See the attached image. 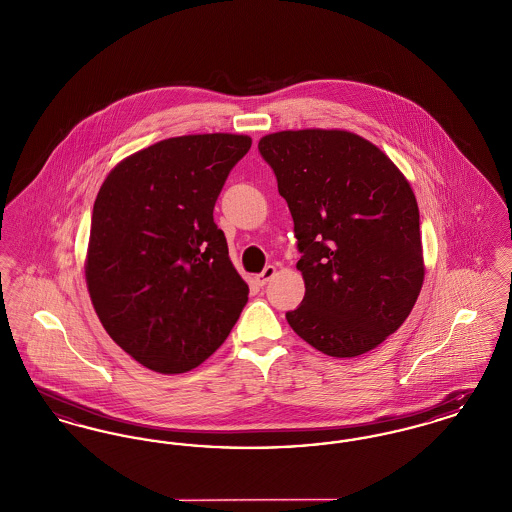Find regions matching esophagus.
<instances>
[{
  "mask_svg": "<svg viewBox=\"0 0 512 512\" xmlns=\"http://www.w3.org/2000/svg\"><path fill=\"white\" fill-rule=\"evenodd\" d=\"M274 274H276V268L272 267V265H268V267H265V270H263L261 274H257V276H255V282H257L259 286H265V284H267L268 280H270Z\"/></svg>",
  "mask_w": 512,
  "mask_h": 512,
  "instance_id": "esophagus-1",
  "label": "esophagus"
}]
</instances>
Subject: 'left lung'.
Here are the masks:
<instances>
[{"instance_id":"obj_1","label":"left lung","mask_w":512,"mask_h":512,"mask_svg":"<svg viewBox=\"0 0 512 512\" xmlns=\"http://www.w3.org/2000/svg\"><path fill=\"white\" fill-rule=\"evenodd\" d=\"M286 199L305 297L286 318L330 357H359L411 315L424 282L413 188L390 157L347 130H282L259 140Z\"/></svg>"}]
</instances>
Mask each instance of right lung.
I'll return each instance as SVG.
<instances>
[{"label": "right lung", "instance_id": "right-lung-1", "mask_svg": "<svg viewBox=\"0 0 512 512\" xmlns=\"http://www.w3.org/2000/svg\"><path fill=\"white\" fill-rule=\"evenodd\" d=\"M249 147L245 134L169 138L122 159L99 188L86 286L105 332L149 370L201 365L247 303L213 209Z\"/></svg>", "mask_w": 512, "mask_h": 512}]
</instances>
